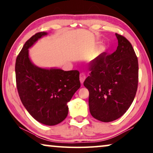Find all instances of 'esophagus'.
<instances>
[{
    "label": "esophagus",
    "instance_id": "obj_1",
    "mask_svg": "<svg viewBox=\"0 0 153 153\" xmlns=\"http://www.w3.org/2000/svg\"><path fill=\"white\" fill-rule=\"evenodd\" d=\"M79 79H80L81 83L83 84L84 81H85V74H84V73H81L80 77H79Z\"/></svg>",
    "mask_w": 153,
    "mask_h": 153
}]
</instances>
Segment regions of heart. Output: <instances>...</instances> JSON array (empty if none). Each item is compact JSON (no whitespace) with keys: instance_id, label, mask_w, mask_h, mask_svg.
Instances as JSON below:
<instances>
[{"instance_id":"1","label":"heart","mask_w":153,"mask_h":153,"mask_svg":"<svg viewBox=\"0 0 153 153\" xmlns=\"http://www.w3.org/2000/svg\"><path fill=\"white\" fill-rule=\"evenodd\" d=\"M103 50H104V49H103Z\"/></svg>"}]
</instances>
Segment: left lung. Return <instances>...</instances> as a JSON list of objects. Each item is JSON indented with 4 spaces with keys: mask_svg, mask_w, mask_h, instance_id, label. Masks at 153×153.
Returning a JSON list of instances; mask_svg holds the SVG:
<instances>
[{
    "mask_svg": "<svg viewBox=\"0 0 153 153\" xmlns=\"http://www.w3.org/2000/svg\"><path fill=\"white\" fill-rule=\"evenodd\" d=\"M115 35L116 51L110 55L103 52L95 58L83 83L89 90L90 114L103 122L114 121L126 113L138 85V60L133 48L124 36Z\"/></svg>",
    "mask_w": 153,
    "mask_h": 153,
    "instance_id": "8db88e82",
    "label": "left lung"
}]
</instances>
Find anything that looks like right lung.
Masks as SVG:
<instances>
[{
	"mask_svg": "<svg viewBox=\"0 0 153 153\" xmlns=\"http://www.w3.org/2000/svg\"><path fill=\"white\" fill-rule=\"evenodd\" d=\"M47 34L36 33L26 41L16 58L15 72L18 92L25 109L39 122L54 126L68 116V103L81 83L77 70L40 68L30 60L28 49Z\"/></svg>",
	"mask_w": 153,
	"mask_h": 153,
	"instance_id": "obj_1",
	"label": "right lung"
}]
</instances>
